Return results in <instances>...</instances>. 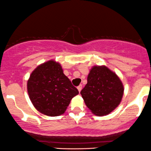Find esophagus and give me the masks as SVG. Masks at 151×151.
<instances>
[{
    "label": "esophagus",
    "instance_id": "esophagus-1",
    "mask_svg": "<svg viewBox=\"0 0 151 151\" xmlns=\"http://www.w3.org/2000/svg\"><path fill=\"white\" fill-rule=\"evenodd\" d=\"M77 88H78V90L79 92H81V90H82V85H80V86H78Z\"/></svg>",
    "mask_w": 151,
    "mask_h": 151
}]
</instances>
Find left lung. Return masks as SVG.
Here are the masks:
<instances>
[{"mask_svg": "<svg viewBox=\"0 0 151 151\" xmlns=\"http://www.w3.org/2000/svg\"><path fill=\"white\" fill-rule=\"evenodd\" d=\"M87 81L81 94L91 112L103 116L116 109L121 103L124 91L118 76L106 66H93L90 70Z\"/></svg>", "mask_w": 151, "mask_h": 151, "instance_id": "1", "label": "left lung"}]
</instances>
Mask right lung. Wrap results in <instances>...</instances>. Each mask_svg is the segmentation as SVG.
Listing matches in <instances>:
<instances>
[{"mask_svg": "<svg viewBox=\"0 0 151 151\" xmlns=\"http://www.w3.org/2000/svg\"><path fill=\"white\" fill-rule=\"evenodd\" d=\"M27 89L32 103L48 116L63 114L78 91L64 75L60 63L50 60L38 65L30 74Z\"/></svg>", "mask_w": 151, "mask_h": 151, "instance_id": "add662e5", "label": "right lung"}]
</instances>
